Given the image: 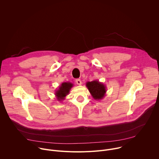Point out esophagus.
<instances>
[{
  "label": "esophagus",
  "mask_w": 159,
  "mask_h": 159,
  "mask_svg": "<svg viewBox=\"0 0 159 159\" xmlns=\"http://www.w3.org/2000/svg\"><path fill=\"white\" fill-rule=\"evenodd\" d=\"M75 82L77 85H80L82 84V81L80 80V79H76Z\"/></svg>",
  "instance_id": "esophagus-1"
}]
</instances>
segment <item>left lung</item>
<instances>
[{"instance_id":"8db88e82","label":"left lung","mask_w":159,"mask_h":159,"mask_svg":"<svg viewBox=\"0 0 159 159\" xmlns=\"http://www.w3.org/2000/svg\"><path fill=\"white\" fill-rule=\"evenodd\" d=\"M85 85L89 93L95 100H101L106 96V87L99 80H95L91 82H87Z\"/></svg>"}]
</instances>
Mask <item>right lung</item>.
Segmentation results:
<instances>
[{"label": "right lung", "mask_w": 159, "mask_h": 159, "mask_svg": "<svg viewBox=\"0 0 159 159\" xmlns=\"http://www.w3.org/2000/svg\"><path fill=\"white\" fill-rule=\"evenodd\" d=\"M74 84L71 82H63L57 90H55V95L57 101L61 102L65 99V97L69 94L70 90Z\"/></svg>", "instance_id": "right-lung-1"}]
</instances>
